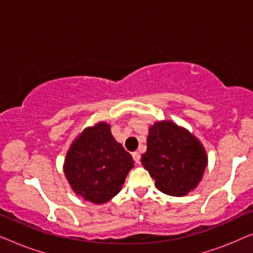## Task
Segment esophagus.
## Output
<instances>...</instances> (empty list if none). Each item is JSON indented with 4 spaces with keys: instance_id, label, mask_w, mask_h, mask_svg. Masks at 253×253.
<instances>
[{
    "instance_id": "esophagus-1",
    "label": "esophagus",
    "mask_w": 253,
    "mask_h": 253,
    "mask_svg": "<svg viewBox=\"0 0 253 253\" xmlns=\"http://www.w3.org/2000/svg\"><path fill=\"white\" fill-rule=\"evenodd\" d=\"M132 158H133V160L137 162V164H139V161H140V154H139V152H133L132 153Z\"/></svg>"
}]
</instances>
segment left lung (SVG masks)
<instances>
[{"label":"left lung","mask_w":253,"mask_h":253,"mask_svg":"<svg viewBox=\"0 0 253 253\" xmlns=\"http://www.w3.org/2000/svg\"><path fill=\"white\" fill-rule=\"evenodd\" d=\"M141 164L161 192L183 197L202 182L209 158L195 134L164 120L148 127L147 151L141 154Z\"/></svg>","instance_id":"1"}]
</instances>
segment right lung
<instances>
[{"instance_id":"1","label":"right lung","mask_w":253,"mask_h":253,"mask_svg":"<svg viewBox=\"0 0 253 253\" xmlns=\"http://www.w3.org/2000/svg\"><path fill=\"white\" fill-rule=\"evenodd\" d=\"M134 161L113 137L110 126L85 127L65 155L63 171L72 191L86 202L106 204L121 191Z\"/></svg>"}]
</instances>
